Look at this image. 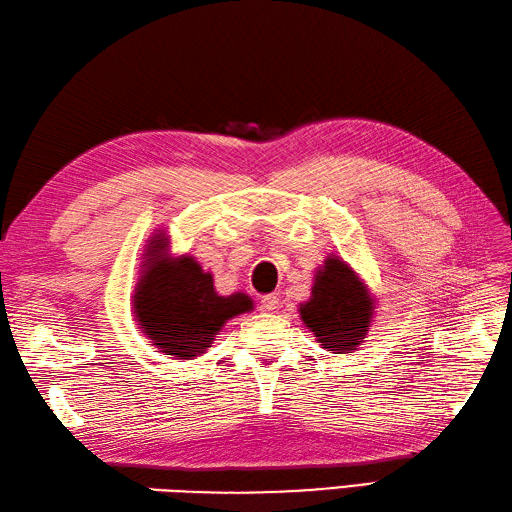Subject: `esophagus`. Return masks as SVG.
Wrapping results in <instances>:
<instances>
[{"instance_id":"34e87169","label":"esophagus","mask_w":512,"mask_h":512,"mask_svg":"<svg viewBox=\"0 0 512 512\" xmlns=\"http://www.w3.org/2000/svg\"><path fill=\"white\" fill-rule=\"evenodd\" d=\"M278 306H280V298H278V295H265V298L260 300V309H263L265 313L278 311Z\"/></svg>"}]
</instances>
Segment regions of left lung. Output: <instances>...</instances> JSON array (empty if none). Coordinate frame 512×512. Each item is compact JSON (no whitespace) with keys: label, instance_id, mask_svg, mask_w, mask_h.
I'll list each match as a JSON object with an SVG mask.
<instances>
[{"label":"left lung","instance_id":"obj_1","mask_svg":"<svg viewBox=\"0 0 512 512\" xmlns=\"http://www.w3.org/2000/svg\"><path fill=\"white\" fill-rule=\"evenodd\" d=\"M374 300L355 269L342 258L328 256L317 269L309 302L300 304L302 322L322 348L346 355L357 350L368 333Z\"/></svg>","mask_w":512,"mask_h":512}]
</instances>
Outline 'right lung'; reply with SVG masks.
Segmentation results:
<instances>
[{
    "instance_id": "1",
    "label": "right lung",
    "mask_w": 512,
    "mask_h": 512,
    "mask_svg": "<svg viewBox=\"0 0 512 512\" xmlns=\"http://www.w3.org/2000/svg\"><path fill=\"white\" fill-rule=\"evenodd\" d=\"M144 258L133 313L142 333L166 355H203L227 320L254 309L245 293L219 295L212 274L192 256H170L166 234L151 238Z\"/></svg>"
}]
</instances>
